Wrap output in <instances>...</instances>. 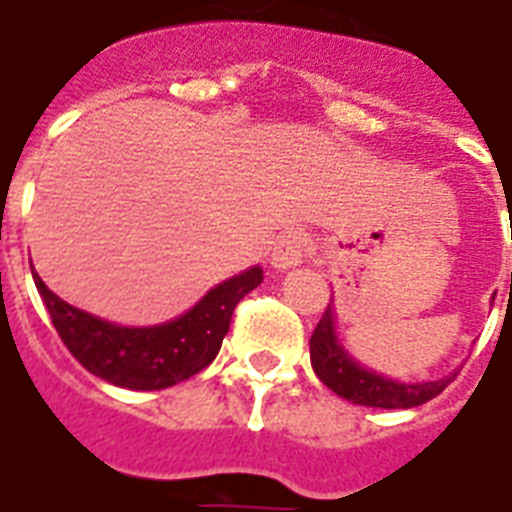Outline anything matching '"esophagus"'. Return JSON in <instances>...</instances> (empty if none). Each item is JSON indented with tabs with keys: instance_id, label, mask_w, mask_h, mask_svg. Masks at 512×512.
<instances>
[{
	"instance_id": "1",
	"label": "esophagus",
	"mask_w": 512,
	"mask_h": 512,
	"mask_svg": "<svg viewBox=\"0 0 512 512\" xmlns=\"http://www.w3.org/2000/svg\"><path fill=\"white\" fill-rule=\"evenodd\" d=\"M305 256H308V234L300 229H289L275 240L270 261L275 270H289V267L302 264Z\"/></svg>"
}]
</instances>
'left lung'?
<instances>
[{
    "instance_id": "left-lung-1",
    "label": "left lung",
    "mask_w": 512,
    "mask_h": 512,
    "mask_svg": "<svg viewBox=\"0 0 512 512\" xmlns=\"http://www.w3.org/2000/svg\"><path fill=\"white\" fill-rule=\"evenodd\" d=\"M512 292V283H510ZM311 365L316 376L322 379L335 395L360 406H376V409H412L425 401H431L453 382V376L436 379V382L404 384L384 379V376L368 371L352 360L335 338L333 305H327L322 319L311 335Z\"/></svg>"
}]
</instances>
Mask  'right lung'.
I'll return each instance as SVG.
<instances>
[{
    "label": "right lung",
    "mask_w": 512,
    "mask_h": 512,
    "mask_svg": "<svg viewBox=\"0 0 512 512\" xmlns=\"http://www.w3.org/2000/svg\"><path fill=\"white\" fill-rule=\"evenodd\" d=\"M261 278V267H251L204 294L185 316L158 327H119L78 311L51 292L37 272L35 286L67 352L89 374L128 390H163L196 376L218 357L231 313Z\"/></svg>",
    "instance_id": "obj_1"
}]
</instances>
